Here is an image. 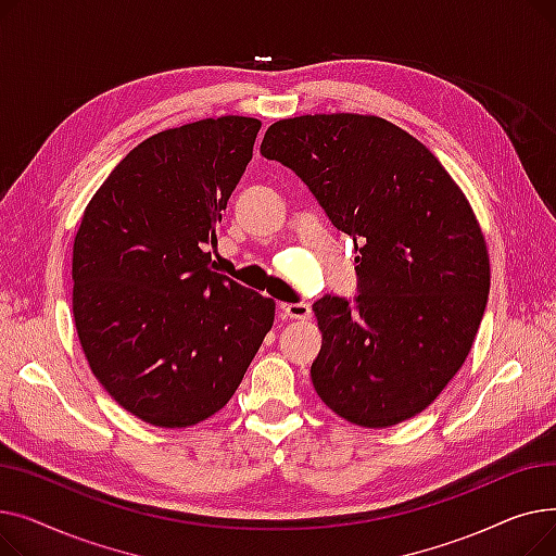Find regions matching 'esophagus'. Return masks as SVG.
Listing matches in <instances>:
<instances>
[{"label": "esophagus", "mask_w": 556, "mask_h": 556, "mask_svg": "<svg viewBox=\"0 0 556 556\" xmlns=\"http://www.w3.org/2000/svg\"><path fill=\"white\" fill-rule=\"evenodd\" d=\"M281 308V315L283 317H293V319H308L313 315L311 306L306 302H286L279 306Z\"/></svg>", "instance_id": "1"}]
</instances>
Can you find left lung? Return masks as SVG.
Segmentation results:
<instances>
[{
  "label": "left lung",
  "mask_w": 556,
  "mask_h": 556,
  "mask_svg": "<svg viewBox=\"0 0 556 556\" xmlns=\"http://www.w3.org/2000/svg\"><path fill=\"white\" fill-rule=\"evenodd\" d=\"M261 155L300 175L358 254L356 304H313L317 396L363 428L419 415L469 356L489 298V252L469 200L419 139L374 114L281 119Z\"/></svg>",
  "instance_id": "8db88e82"
}]
</instances>
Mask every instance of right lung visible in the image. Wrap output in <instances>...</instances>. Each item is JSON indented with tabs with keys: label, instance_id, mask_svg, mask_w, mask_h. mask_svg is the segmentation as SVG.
<instances>
[{
	"label": "right lung",
	"instance_id": "obj_1",
	"mask_svg": "<svg viewBox=\"0 0 556 556\" xmlns=\"http://www.w3.org/2000/svg\"><path fill=\"white\" fill-rule=\"evenodd\" d=\"M258 128L227 114L143 139L83 212L72 256L83 354L151 426L216 415L273 329L275 302L214 273L207 252Z\"/></svg>",
	"mask_w": 556,
	"mask_h": 556
}]
</instances>
